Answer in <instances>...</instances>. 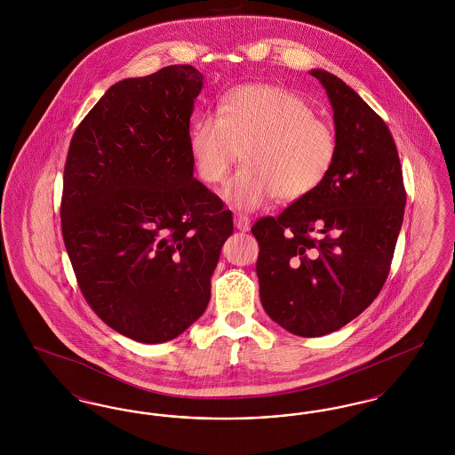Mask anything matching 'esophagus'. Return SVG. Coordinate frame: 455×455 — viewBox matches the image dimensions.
Listing matches in <instances>:
<instances>
[{"instance_id":"obj_1","label":"esophagus","mask_w":455,"mask_h":455,"mask_svg":"<svg viewBox=\"0 0 455 455\" xmlns=\"http://www.w3.org/2000/svg\"><path fill=\"white\" fill-rule=\"evenodd\" d=\"M234 223H235V227H237L238 230H242V232H249V230H251V218L245 217V215L237 213V215L234 217Z\"/></svg>"}]
</instances>
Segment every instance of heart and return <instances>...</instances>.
I'll list each match as a JSON object with an SVG mask.
<instances>
[{"label": "heart", "mask_w": 455, "mask_h": 455, "mask_svg": "<svg viewBox=\"0 0 455 455\" xmlns=\"http://www.w3.org/2000/svg\"><path fill=\"white\" fill-rule=\"evenodd\" d=\"M189 145L196 172L210 186L225 179L242 152L243 167L228 179L223 197L247 212L273 197L302 201L323 186L338 155L336 131L307 100L264 84L232 90L217 117L196 123Z\"/></svg>", "instance_id": "b5f03b06"}]
</instances>
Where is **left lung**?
Returning <instances> with one entry per match:
<instances>
[{
  "instance_id": "obj_1",
  "label": "left lung",
  "mask_w": 455,
  "mask_h": 455,
  "mask_svg": "<svg viewBox=\"0 0 455 455\" xmlns=\"http://www.w3.org/2000/svg\"><path fill=\"white\" fill-rule=\"evenodd\" d=\"M310 75L334 110L336 162L317 191L252 227L260 303L276 324L303 338L341 329L377 299L406 204L387 124L338 76Z\"/></svg>"
}]
</instances>
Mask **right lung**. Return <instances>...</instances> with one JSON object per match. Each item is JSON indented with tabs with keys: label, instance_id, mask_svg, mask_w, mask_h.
<instances>
[{
	"label": "right lung",
	"instance_id": "1",
	"mask_svg": "<svg viewBox=\"0 0 455 455\" xmlns=\"http://www.w3.org/2000/svg\"><path fill=\"white\" fill-rule=\"evenodd\" d=\"M203 75L173 65L128 78L75 131L61 230L92 310L140 343H165L206 310L232 213L195 179L189 121Z\"/></svg>",
	"mask_w": 455,
	"mask_h": 455
}]
</instances>
